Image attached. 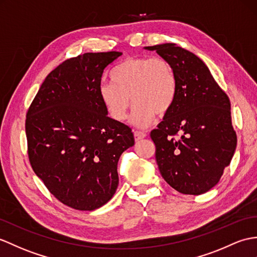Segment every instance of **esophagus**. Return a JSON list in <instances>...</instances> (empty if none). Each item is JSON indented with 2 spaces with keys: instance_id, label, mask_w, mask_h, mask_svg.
Wrapping results in <instances>:
<instances>
[{
  "instance_id": "obj_1",
  "label": "esophagus",
  "mask_w": 257,
  "mask_h": 257,
  "mask_svg": "<svg viewBox=\"0 0 257 257\" xmlns=\"http://www.w3.org/2000/svg\"><path fill=\"white\" fill-rule=\"evenodd\" d=\"M134 135H135V140L136 141H139L141 139H145L147 137L146 133H142V131H134Z\"/></svg>"
}]
</instances>
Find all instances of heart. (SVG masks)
Masks as SVG:
<instances>
[{"instance_id":"1","label":"heart","mask_w":257,"mask_h":257,"mask_svg":"<svg viewBox=\"0 0 257 257\" xmlns=\"http://www.w3.org/2000/svg\"><path fill=\"white\" fill-rule=\"evenodd\" d=\"M110 80L98 87L100 103L112 119L121 121L127 116L131 97L135 106L129 122L138 128L150 126L157 112L166 114L176 96L174 71L160 57L124 59L111 71Z\"/></svg>"}]
</instances>
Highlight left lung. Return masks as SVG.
Returning <instances> with one entry per match:
<instances>
[{"mask_svg": "<svg viewBox=\"0 0 257 257\" xmlns=\"http://www.w3.org/2000/svg\"><path fill=\"white\" fill-rule=\"evenodd\" d=\"M168 61L176 96L151 131L161 175L177 192L200 195L216 186L236 148L230 99L200 58L175 44L145 47Z\"/></svg>", "mask_w": 257, "mask_h": 257, "instance_id": "left-lung-1", "label": "left lung"}]
</instances>
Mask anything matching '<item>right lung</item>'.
I'll use <instances>...</instances> for the list:
<instances>
[{
	"label": "right lung",
	"mask_w": 257,
	"mask_h": 257,
	"mask_svg": "<svg viewBox=\"0 0 257 257\" xmlns=\"http://www.w3.org/2000/svg\"><path fill=\"white\" fill-rule=\"evenodd\" d=\"M121 52H87L62 62L41 84L26 116L28 157L49 192L76 210L92 211L116 193L117 164L134 134L107 116L98 87Z\"/></svg>",
	"instance_id": "right-lung-1"
}]
</instances>
